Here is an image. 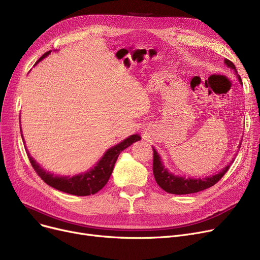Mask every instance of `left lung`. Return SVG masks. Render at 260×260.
<instances>
[{"label": "left lung", "mask_w": 260, "mask_h": 260, "mask_svg": "<svg viewBox=\"0 0 260 260\" xmlns=\"http://www.w3.org/2000/svg\"><path fill=\"white\" fill-rule=\"evenodd\" d=\"M224 63L228 65L229 68H231V70H233L235 72L239 82L242 84L241 78L238 75V73L236 71V67L233 64V62H231L228 59H224ZM153 149H154L153 172H154V177L156 179V182L163 190H166V192L171 193V194H176V195L193 194V193L200 192V190H203L206 188H209L219 181L231 167L229 165L221 172H219L216 175L207 177V178H203V179L187 178L186 179V178H184V177L175 176L174 174L170 173L169 170L167 168H165V166H163L161 158L158 155V153L156 152V149L154 147H153Z\"/></svg>", "instance_id": "1"}]
</instances>
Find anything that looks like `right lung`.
I'll list each match as a JSON object with an SVG mask.
<instances>
[{"mask_svg": "<svg viewBox=\"0 0 260 260\" xmlns=\"http://www.w3.org/2000/svg\"><path fill=\"white\" fill-rule=\"evenodd\" d=\"M50 52L51 50L45 52L43 56L36 62L35 65H37L41 60H43L45 57H47ZM140 139V136H138L137 134L129 136L128 138L124 139L119 144L107 149L106 153L100 159V161L91 170L87 171L86 173L79 174L73 177L53 176V174H50L41 168L39 166V163H37L34 160V158H31L28 152L26 153L29 158L32 168L45 183L67 194H72L76 196H89L99 192V190L107 183L109 177H111L113 173L118 156L123 149H125L134 142L139 141Z\"/></svg>", "mask_w": 260, "mask_h": 260, "instance_id": "add662e5", "label": "right lung"}]
</instances>
